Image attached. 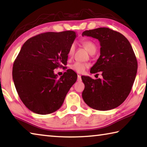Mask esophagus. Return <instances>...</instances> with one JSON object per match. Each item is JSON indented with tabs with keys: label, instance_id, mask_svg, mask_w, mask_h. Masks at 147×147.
<instances>
[{
	"label": "esophagus",
	"instance_id": "34e87169",
	"mask_svg": "<svg viewBox=\"0 0 147 147\" xmlns=\"http://www.w3.org/2000/svg\"><path fill=\"white\" fill-rule=\"evenodd\" d=\"M77 80L78 82H80L82 80V78H81V76L80 75H78V79H77Z\"/></svg>",
	"mask_w": 147,
	"mask_h": 147
}]
</instances>
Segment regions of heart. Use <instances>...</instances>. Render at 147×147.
Masks as SVG:
<instances>
[{"instance_id":"heart-1","label":"heart","mask_w":147,"mask_h":147,"mask_svg":"<svg viewBox=\"0 0 147 147\" xmlns=\"http://www.w3.org/2000/svg\"><path fill=\"white\" fill-rule=\"evenodd\" d=\"M83 45L85 47L87 51L89 52L90 54L94 51H96V45L93 42L89 40H86L83 41ZM74 51V45H71L70 48L69 49L68 56L71 57L73 55ZM89 67V65L86 63H82V62H75L73 64L71 65V68L72 70H73L74 72L77 73H83L86 69Z\"/></svg>"}]
</instances>
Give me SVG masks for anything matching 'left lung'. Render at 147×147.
I'll list each match as a JSON object with an SVG mask.
<instances>
[{"mask_svg": "<svg viewBox=\"0 0 147 147\" xmlns=\"http://www.w3.org/2000/svg\"><path fill=\"white\" fill-rule=\"evenodd\" d=\"M82 36L100 42V55L90 73L102 71V76L95 80L82 76L84 100L96 110L115 108L128 97L136 76L138 61L132 47L123 34L108 28L86 30Z\"/></svg>", "mask_w": 147, "mask_h": 147, "instance_id": "left-lung-1", "label": "left lung"}]
</instances>
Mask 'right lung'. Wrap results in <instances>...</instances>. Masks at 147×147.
<instances>
[{"label":"right lung","mask_w":147,"mask_h":147,"mask_svg":"<svg viewBox=\"0 0 147 147\" xmlns=\"http://www.w3.org/2000/svg\"><path fill=\"white\" fill-rule=\"evenodd\" d=\"M74 31L45 32L28 39L15 60L13 82L21 101L33 112L46 115L60 108L77 74L67 69L60 78L54 69L65 67Z\"/></svg>","instance_id":"1"}]
</instances>
